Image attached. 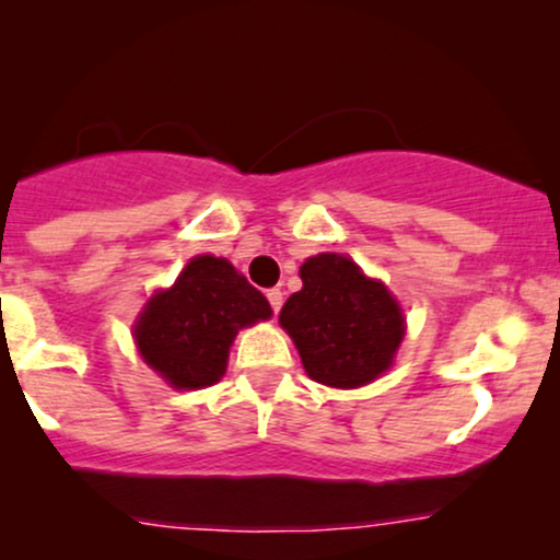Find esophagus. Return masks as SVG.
Segmentation results:
<instances>
[{"label": "esophagus", "mask_w": 560, "mask_h": 560, "mask_svg": "<svg viewBox=\"0 0 560 560\" xmlns=\"http://www.w3.org/2000/svg\"><path fill=\"white\" fill-rule=\"evenodd\" d=\"M266 298H268V302H271L273 313H279L281 311V302H284V294H281V289H268Z\"/></svg>", "instance_id": "1"}]
</instances>
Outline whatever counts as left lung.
I'll use <instances>...</instances> for the list:
<instances>
[{
    "label": "left lung",
    "instance_id": "obj_1",
    "mask_svg": "<svg viewBox=\"0 0 560 560\" xmlns=\"http://www.w3.org/2000/svg\"><path fill=\"white\" fill-rule=\"evenodd\" d=\"M300 279L302 289L284 302L279 324L298 347L305 374L337 389L382 376L405 337L402 307L389 289L337 253L307 258Z\"/></svg>",
    "mask_w": 560,
    "mask_h": 560
}]
</instances>
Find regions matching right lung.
Listing matches in <instances>:
<instances>
[{"instance_id":"add662e5","label":"right lung","mask_w":560,"mask_h":560,"mask_svg":"<svg viewBox=\"0 0 560 560\" xmlns=\"http://www.w3.org/2000/svg\"><path fill=\"white\" fill-rule=\"evenodd\" d=\"M271 305L226 258L197 255L171 289H158L133 324L139 355L173 389H202L226 374L244 326L271 318Z\"/></svg>"}]
</instances>
